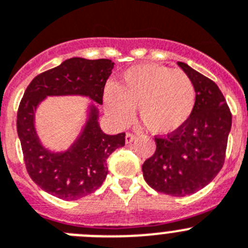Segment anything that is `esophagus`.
Returning a JSON list of instances; mask_svg holds the SVG:
<instances>
[{
	"label": "esophagus",
	"mask_w": 248,
	"mask_h": 248,
	"mask_svg": "<svg viewBox=\"0 0 248 248\" xmlns=\"http://www.w3.org/2000/svg\"><path fill=\"white\" fill-rule=\"evenodd\" d=\"M136 138V136L133 135V133L131 132H127L126 133V143H131V142H133Z\"/></svg>",
	"instance_id": "obj_1"
}]
</instances>
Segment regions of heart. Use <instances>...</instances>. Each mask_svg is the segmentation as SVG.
I'll return each instance as SVG.
<instances>
[{
	"label": "heart",
	"mask_w": 248,
	"mask_h": 248,
	"mask_svg": "<svg viewBox=\"0 0 248 248\" xmlns=\"http://www.w3.org/2000/svg\"><path fill=\"white\" fill-rule=\"evenodd\" d=\"M104 104L117 124H128L137 108L138 117L149 132L167 136L189 121L196 104V89L184 70L140 64L127 69L116 86L105 89Z\"/></svg>",
	"instance_id": "heart-1"
}]
</instances>
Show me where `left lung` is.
I'll use <instances>...</instances> for the list:
<instances>
[{
	"instance_id": "obj_1",
	"label": "left lung",
	"mask_w": 248,
	"mask_h": 248,
	"mask_svg": "<svg viewBox=\"0 0 248 248\" xmlns=\"http://www.w3.org/2000/svg\"><path fill=\"white\" fill-rule=\"evenodd\" d=\"M178 65L195 84L196 104L190 119L177 132L155 136V152L142 166L144 180L171 196L190 195L206 186L221 170L232 116L218 86L188 64Z\"/></svg>"
}]
</instances>
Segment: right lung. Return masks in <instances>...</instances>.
Returning <instances> with one entry per match:
<instances>
[{"label":"right lung","instance_id":"obj_1","mask_svg":"<svg viewBox=\"0 0 248 248\" xmlns=\"http://www.w3.org/2000/svg\"><path fill=\"white\" fill-rule=\"evenodd\" d=\"M110 59L70 58L37 75L27 86L17 112V132L26 169L33 182L63 200H77L99 189L108 175V158L124 146V132L106 135L93 106L79 140L64 153H52L41 144L34 129V111L46 96L85 95L102 104L104 89L112 71Z\"/></svg>","mask_w":248,"mask_h":248}]
</instances>
